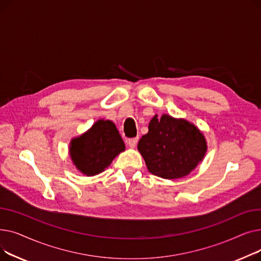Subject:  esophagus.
Listing matches in <instances>:
<instances>
[{
  "label": "esophagus",
  "mask_w": 261,
  "mask_h": 261,
  "mask_svg": "<svg viewBox=\"0 0 261 261\" xmlns=\"http://www.w3.org/2000/svg\"><path fill=\"white\" fill-rule=\"evenodd\" d=\"M127 144L129 145V147L130 148H134L135 146H136V144H138V139H129L128 141H127Z\"/></svg>",
  "instance_id": "1"
}]
</instances>
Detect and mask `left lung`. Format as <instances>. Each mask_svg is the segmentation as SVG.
Instances as JSON below:
<instances>
[{
	"instance_id": "1",
	"label": "left lung",
	"mask_w": 261,
	"mask_h": 261,
	"mask_svg": "<svg viewBox=\"0 0 261 261\" xmlns=\"http://www.w3.org/2000/svg\"><path fill=\"white\" fill-rule=\"evenodd\" d=\"M149 172L163 179H180L193 171L206 153L203 133L183 118L154 115L138 145Z\"/></svg>"
}]
</instances>
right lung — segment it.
Masks as SVG:
<instances>
[{
    "mask_svg": "<svg viewBox=\"0 0 261 261\" xmlns=\"http://www.w3.org/2000/svg\"><path fill=\"white\" fill-rule=\"evenodd\" d=\"M125 150V144L111 120L99 119L70 144V155L76 168L86 175L102 172Z\"/></svg>",
    "mask_w": 261,
    "mask_h": 261,
    "instance_id": "1",
    "label": "right lung"
}]
</instances>
